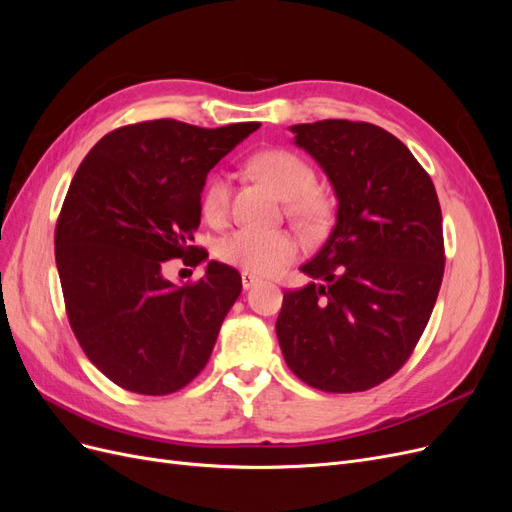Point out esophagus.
<instances>
[{"label":"esophagus","instance_id":"esophagus-1","mask_svg":"<svg viewBox=\"0 0 512 512\" xmlns=\"http://www.w3.org/2000/svg\"><path fill=\"white\" fill-rule=\"evenodd\" d=\"M260 280H258V277L256 275H252V273H247V271H243L241 273V284H243V288L245 290H250L252 286H256Z\"/></svg>","mask_w":512,"mask_h":512}]
</instances>
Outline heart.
Segmentation results:
<instances>
[{"mask_svg": "<svg viewBox=\"0 0 512 512\" xmlns=\"http://www.w3.org/2000/svg\"><path fill=\"white\" fill-rule=\"evenodd\" d=\"M252 168L260 179L288 200L292 218L303 224H314L322 218L324 203L314 192L316 173L297 153L286 149L260 151L252 160ZM230 183L226 175H213L200 198L205 220L222 224L228 218ZM299 245L284 230H265L254 226H239L224 235L215 247V254L226 265L243 271L271 275L297 258Z\"/></svg>", "mask_w": 512, "mask_h": 512, "instance_id": "b5f03b06", "label": "heart"}]
</instances>
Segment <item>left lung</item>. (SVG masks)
Listing matches in <instances>:
<instances>
[{
  "mask_svg": "<svg viewBox=\"0 0 512 512\" xmlns=\"http://www.w3.org/2000/svg\"><path fill=\"white\" fill-rule=\"evenodd\" d=\"M337 198L335 226L284 292L275 331L292 374L327 393H356L408 361L444 275L438 194L410 149L365 121L290 126Z\"/></svg>",
  "mask_w": 512,
  "mask_h": 512,
  "instance_id": "1",
  "label": "left lung"
}]
</instances>
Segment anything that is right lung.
<instances>
[{
    "label": "right lung",
    "mask_w": 512,
    "mask_h": 512,
    "mask_svg": "<svg viewBox=\"0 0 512 512\" xmlns=\"http://www.w3.org/2000/svg\"><path fill=\"white\" fill-rule=\"evenodd\" d=\"M258 128L134 123L100 138L76 170L55 228L59 282L81 348L121 389L168 395L207 365L241 275L211 260L196 284L177 286L162 265L205 260L190 243L209 170Z\"/></svg>",
    "instance_id": "add662e5"
}]
</instances>
